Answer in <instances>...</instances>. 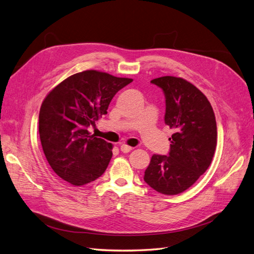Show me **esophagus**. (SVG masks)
<instances>
[{"label": "esophagus", "mask_w": 254, "mask_h": 254, "mask_svg": "<svg viewBox=\"0 0 254 254\" xmlns=\"http://www.w3.org/2000/svg\"><path fill=\"white\" fill-rule=\"evenodd\" d=\"M132 149V147H131V146H128V145H126V144H122L121 145V151L122 152H129L130 150H131Z\"/></svg>", "instance_id": "obj_1"}]
</instances>
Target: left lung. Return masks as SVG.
<instances>
[{
    "instance_id": "8db88e82",
    "label": "left lung",
    "mask_w": 254,
    "mask_h": 254,
    "mask_svg": "<svg viewBox=\"0 0 254 254\" xmlns=\"http://www.w3.org/2000/svg\"><path fill=\"white\" fill-rule=\"evenodd\" d=\"M151 83L165 96V124L174 129L167 156L153 155L144 181L164 195L188 190L209 168L216 148L217 127L210 102L194 84L163 76Z\"/></svg>"
}]
</instances>
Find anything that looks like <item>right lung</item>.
I'll use <instances>...</instances> for the list:
<instances>
[{"label":"right lung","instance_id":"1","mask_svg":"<svg viewBox=\"0 0 254 254\" xmlns=\"http://www.w3.org/2000/svg\"><path fill=\"white\" fill-rule=\"evenodd\" d=\"M131 81L88 70L67 77L44 98L40 141L49 164L61 179L80 187L105 173L112 145L90 135L88 127L107 114L113 96Z\"/></svg>","mask_w":254,"mask_h":254}]
</instances>
